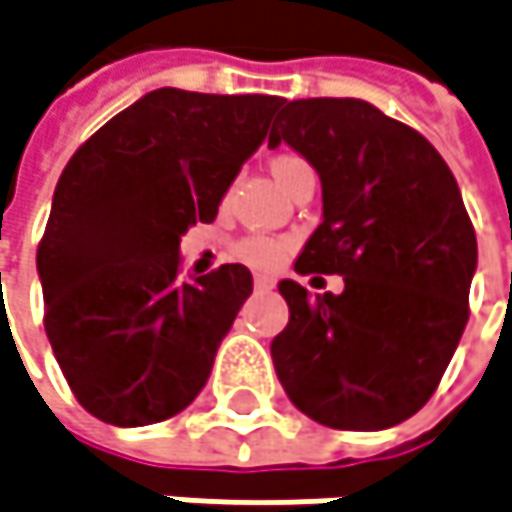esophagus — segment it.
<instances>
[{
	"instance_id": "esophagus-1",
	"label": "esophagus",
	"mask_w": 512,
	"mask_h": 512,
	"mask_svg": "<svg viewBox=\"0 0 512 512\" xmlns=\"http://www.w3.org/2000/svg\"><path fill=\"white\" fill-rule=\"evenodd\" d=\"M253 286L259 288V291H271V288H274V280L265 277V274H256V277H253Z\"/></svg>"
}]
</instances>
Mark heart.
Segmentation results:
<instances>
[{"label": "heart", "mask_w": 512, "mask_h": 512, "mask_svg": "<svg viewBox=\"0 0 512 512\" xmlns=\"http://www.w3.org/2000/svg\"><path fill=\"white\" fill-rule=\"evenodd\" d=\"M300 167H309V164H306V159L294 156V153H280L277 159L271 161V173L277 176V182H283L286 176H291ZM288 247L291 244L286 238H277V235H247V238H241L235 244V259H241V262H247V265H253L259 271H271L286 259Z\"/></svg>", "instance_id": "b5f03b06"}]
</instances>
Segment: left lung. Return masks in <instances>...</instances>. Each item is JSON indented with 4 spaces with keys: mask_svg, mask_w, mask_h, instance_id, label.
I'll use <instances>...</instances> for the list:
<instances>
[{
    "mask_svg": "<svg viewBox=\"0 0 512 512\" xmlns=\"http://www.w3.org/2000/svg\"><path fill=\"white\" fill-rule=\"evenodd\" d=\"M280 141L318 170L324 194L294 271L339 274L345 291L280 283L277 377L318 424H401L436 392L469 321L478 241L457 179L424 135L362 99L286 102L268 147Z\"/></svg>",
    "mask_w": 512,
    "mask_h": 512,
    "instance_id": "obj_1",
    "label": "left lung"
}]
</instances>
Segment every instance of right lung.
<instances>
[{
	"instance_id": "1",
	"label": "right lung",
	"mask_w": 512,
	"mask_h": 512,
	"mask_svg": "<svg viewBox=\"0 0 512 512\" xmlns=\"http://www.w3.org/2000/svg\"><path fill=\"white\" fill-rule=\"evenodd\" d=\"M283 96L159 88L67 161L37 244L43 327L76 401L105 424L182 413L253 291L244 265L179 280V238L212 224Z\"/></svg>"
}]
</instances>
